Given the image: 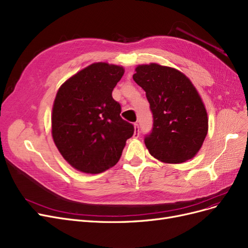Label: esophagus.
<instances>
[{"label":"esophagus","instance_id":"1","mask_svg":"<svg viewBox=\"0 0 248 248\" xmlns=\"http://www.w3.org/2000/svg\"><path fill=\"white\" fill-rule=\"evenodd\" d=\"M134 126H135V134H134V137L135 138H138L139 137V124L136 123L134 124Z\"/></svg>","mask_w":248,"mask_h":248}]
</instances>
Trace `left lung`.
<instances>
[{
	"label": "left lung",
	"mask_w": 248,
	"mask_h": 248,
	"mask_svg": "<svg viewBox=\"0 0 248 248\" xmlns=\"http://www.w3.org/2000/svg\"><path fill=\"white\" fill-rule=\"evenodd\" d=\"M133 79L145 91L154 117L144 138L149 154L169 164L194 157L208 132V118L193 83L178 70L157 63L138 66Z\"/></svg>",
	"instance_id": "left-lung-1"
}]
</instances>
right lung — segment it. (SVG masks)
I'll return each mask as SVG.
<instances>
[{"label":"right lung","mask_w":248,"mask_h":248,"mask_svg":"<svg viewBox=\"0 0 248 248\" xmlns=\"http://www.w3.org/2000/svg\"><path fill=\"white\" fill-rule=\"evenodd\" d=\"M124 70L94 62L63 83L55 97L52 138L62 157L78 171L98 174L116 165L134 125L121 117L112 91Z\"/></svg>","instance_id":"add662e5"}]
</instances>
